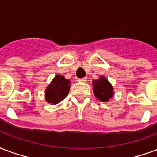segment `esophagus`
I'll use <instances>...</instances> for the list:
<instances>
[{"mask_svg": "<svg viewBox=\"0 0 157 157\" xmlns=\"http://www.w3.org/2000/svg\"><path fill=\"white\" fill-rule=\"evenodd\" d=\"M78 82H80V83H84V82H86L87 81V78H78Z\"/></svg>", "mask_w": 157, "mask_h": 157, "instance_id": "1", "label": "esophagus"}]
</instances>
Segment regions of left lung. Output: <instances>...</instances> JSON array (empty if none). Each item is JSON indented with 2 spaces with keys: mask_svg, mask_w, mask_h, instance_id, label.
<instances>
[{
  "mask_svg": "<svg viewBox=\"0 0 157 157\" xmlns=\"http://www.w3.org/2000/svg\"><path fill=\"white\" fill-rule=\"evenodd\" d=\"M94 95L103 102H107L113 96V88L105 78L100 77L99 79L93 81Z\"/></svg>",
  "mask_w": 157,
  "mask_h": 157,
  "instance_id": "8db88e82",
  "label": "left lung"
}]
</instances>
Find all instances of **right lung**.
Wrapping results in <instances>:
<instances>
[{
    "label": "right lung",
    "mask_w": 157,
    "mask_h": 157,
    "mask_svg": "<svg viewBox=\"0 0 157 157\" xmlns=\"http://www.w3.org/2000/svg\"><path fill=\"white\" fill-rule=\"evenodd\" d=\"M70 90V81L62 75L55 76L52 83L45 91L46 100L50 104L56 105L61 102L68 94Z\"/></svg>",
    "instance_id": "right-lung-1"
}]
</instances>
